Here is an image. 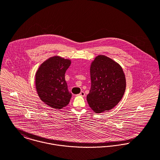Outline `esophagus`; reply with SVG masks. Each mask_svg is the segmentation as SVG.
I'll list each match as a JSON object with an SVG mask.
<instances>
[{"instance_id":"1","label":"esophagus","mask_w":160,"mask_h":160,"mask_svg":"<svg viewBox=\"0 0 160 160\" xmlns=\"http://www.w3.org/2000/svg\"><path fill=\"white\" fill-rule=\"evenodd\" d=\"M78 95H80V96H82V97H84L86 95L84 92L81 91L80 92V93Z\"/></svg>"}]
</instances>
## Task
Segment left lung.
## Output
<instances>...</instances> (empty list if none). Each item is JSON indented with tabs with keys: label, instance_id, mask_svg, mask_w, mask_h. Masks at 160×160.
Wrapping results in <instances>:
<instances>
[{
	"label": "left lung",
	"instance_id": "1",
	"mask_svg": "<svg viewBox=\"0 0 160 160\" xmlns=\"http://www.w3.org/2000/svg\"><path fill=\"white\" fill-rule=\"evenodd\" d=\"M91 88L87 95L89 107L95 113L108 111L119 102L126 90V78L121 67L105 55L92 62Z\"/></svg>",
	"mask_w": 160,
	"mask_h": 160
}]
</instances>
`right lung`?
I'll return each instance as SVG.
<instances>
[{
    "mask_svg": "<svg viewBox=\"0 0 160 160\" xmlns=\"http://www.w3.org/2000/svg\"><path fill=\"white\" fill-rule=\"evenodd\" d=\"M70 65V60L55 56L43 62L36 72L38 94L44 103L53 108H63L68 105L71 98L65 79Z\"/></svg>",
    "mask_w": 160,
    "mask_h": 160,
    "instance_id": "obj_1",
    "label": "right lung"
}]
</instances>
